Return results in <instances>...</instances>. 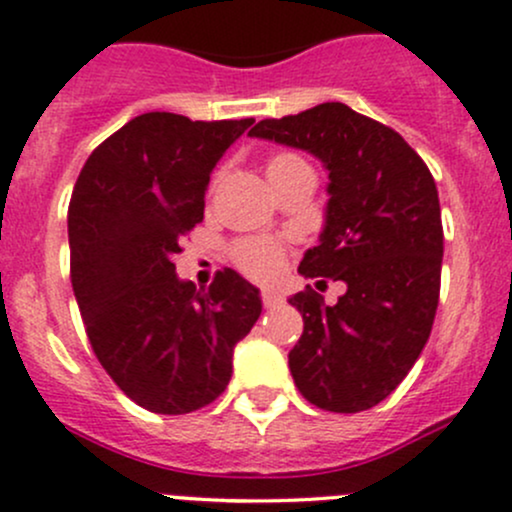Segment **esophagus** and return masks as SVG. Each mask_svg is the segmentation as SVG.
<instances>
[{"mask_svg":"<svg viewBox=\"0 0 512 512\" xmlns=\"http://www.w3.org/2000/svg\"><path fill=\"white\" fill-rule=\"evenodd\" d=\"M261 302L263 307H276L283 302V295L276 293V290H261Z\"/></svg>","mask_w":512,"mask_h":512,"instance_id":"1","label":"esophagus"}]
</instances>
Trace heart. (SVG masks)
I'll use <instances>...</instances> for the list:
<instances>
[{
	"mask_svg": "<svg viewBox=\"0 0 512 512\" xmlns=\"http://www.w3.org/2000/svg\"><path fill=\"white\" fill-rule=\"evenodd\" d=\"M305 158L295 156L290 151H280L268 156L266 161V175L273 183V188H280L283 183H288L290 178L307 170ZM232 261L244 276L254 280H273L283 271L285 263V249L283 244H278L276 239H268V236H246L232 244Z\"/></svg>",
	"mask_w": 512,
	"mask_h": 512,
	"instance_id": "1",
	"label": "heart"
}]
</instances>
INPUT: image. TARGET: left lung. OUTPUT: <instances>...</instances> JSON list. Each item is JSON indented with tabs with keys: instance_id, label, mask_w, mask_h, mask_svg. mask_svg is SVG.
Segmentation results:
<instances>
[{
	"instance_id": "1",
	"label": "left lung",
	"mask_w": 512,
	"mask_h": 512,
	"mask_svg": "<svg viewBox=\"0 0 512 512\" xmlns=\"http://www.w3.org/2000/svg\"><path fill=\"white\" fill-rule=\"evenodd\" d=\"M249 134L305 148L329 170L327 224L298 271L344 280L346 293L324 305L307 285L290 298L305 322L288 354L295 386L329 412L373 408L415 366L437 315L444 232L430 168L398 131L342 102Z\"/></svg>"
}]
</instances>
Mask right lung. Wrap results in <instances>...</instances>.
<instances>
[{"label":"right lung","mask_w":512,"mask_h":512,"mask_svg":"<svg viewBox=\"0 0 512 512\" xmlns=\"http://www.w3.org/2000/svg\"><path fill=\"white\" fill-rule=\"evenodd\" d=\"M251 124L141 114L90 153L70 197V280L87 339L124 395L158 415L217 400L236 342L261 315L258 290L232 268L195 288L173 263L205 217L212 168Z\"/></svg>","instance_id":"right-lung-1"}]
</instances>
